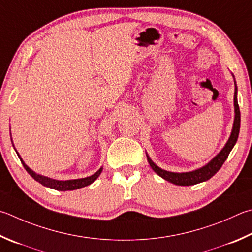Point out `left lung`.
<instances>
[{"instance_id":"8db88e82","label":"left lung","mask_w":252,"mask_h":252,"mask_svg":"<svg viewBox=\"0 0 252 252\" xmlns=\"http://www.w3.org/2000/svg\"><path fill=\"white\" fill-rule=\"evenodd\" d=\"M235 79V76L232 75ZM237 84L235 80V94H234V107H235V118H234V125H232V130L229 139L226 142V144L223 148L220 150L216 157H214L210 161L205 164L203 167H199L197 170L191 171V172H184V173H175V172H170L165 171L163 168L158 167L157 164H155L149 154L146 153V158H148V162L150 166L152 167V170L158 174V176H161L164 180L172 183V184L180 185V186H189V185H195L198 184V183L208 181L209 178H212L215 174H216L222 164L228 158V155L231 152L232 148H234L238 135H239V130H240V110L239 106H238V100H237Z\"/></svg>"}]
</instances>
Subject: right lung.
<instances>
[{"mask_svg": "<svg viewBox=\"0 0 252 252\" xmlns=\"http://www.w3.org/2000/svg\"><path fill=\"white\" fill-rule=\"evenodd\" d=\"M12 144H13V141H12ZM13 146H14V144H13ZM14 150H15V148H14ZM16 153L18 155V158H20V159H21L23 166H24V168L27 171V173H29L35 181H37L38 183H40V184L44 185V186L49 187V189H56V190H62V191L74 190V189H81V187L88 186V185L91 184V183H94L95 180H97L100 174H101V172H102V167H100L97 172L93 174V175L87 176V177H84V178H77V180H67V181L54 180V178L40 175V174H37L36 172H34L33 170H32V168H30L29 166L26 165L25 162L23 161V158H21V155L18 154L17 151H16Z\"/></svg>", "mask_w": 252, "mask_h": 252, "instance_id": "obj_1", "label": "right lung"}]
</instances>
